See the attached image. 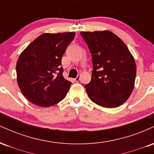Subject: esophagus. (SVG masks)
I'll use <instances>...</instances> for the list:
<instances>
[{
  "instance_id": "obj_1",
  "label": "esophagus",
  "mask_w": 154,
  "mask_h": 154,
  "mask_svg": "<svg viewBox=\"0 0 154 154\" xmlns=\"http://www.w3.org/2000/svg\"><path fill=\"white\" fill-rule=\"evenodd\" d=\"M79 79H80V75H77V77L75 79V80L76 82H79Z\"/></svg>"
}]
</instances>
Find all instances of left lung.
Returning <instances> with one entry per match:
<instances>
[{"mask_svg": "<svg viewBox=\"0 0 154 154\" xmlns=\"http://www.w3.org/2000/svg\"><path fill=\"white\" fill-rule=\"evenodd\" d=\"M92 55L91 81L85 86L90 99L105 108H116L134 89L136 64L125 43L109 30L81 32Z\"/></svg>", "mask_w": 154, "mask_h": 154, "instance_id": "8db88e82", "label": "left lung"}]
</instances>
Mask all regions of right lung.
I'll return each mask as SVG.
<instances>
[{
    "mask_svg": "<svg viewBox=\"0 0 154 154\" xmlns=\"http://www.w3.org/2000/svg\"><path fill=\"white\" fill-rule=\"evenodd\" d=\"M75 32L44 33L22 51L17 62V77L29 101L48 107L62 100L72 82L63 77L61 58Z\"/></svg>",
    "mask_w": 154,
    "mask_h": 154,
    "instance_id": "add662e5",
    "label": "right lung"
}]
</instances>
